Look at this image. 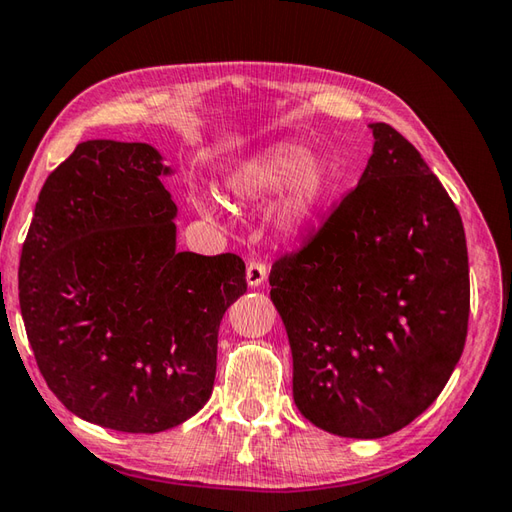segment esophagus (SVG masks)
I'll return each mask as SVG.
<instances>
[{
  "mask_svg": "<svg viewBox=\"0 0 512 512\" xmlns=\"http://www.w3.org/2000/svg\"><path fill=\"white\" fill-rule=\"evenodd\" d=\"M267 279V265L265 263H258V261H251L247 265V283L249 288H258V285H263Z\"/></svg>",
  "mask_w": 512,
  "mask_h": 512,
  "instance_id": "34e87169",
  "label": "esophagus"
}]
</instances>
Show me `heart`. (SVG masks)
I'll return each mask as SVG.
<instances>
[{"label":"heart","mask_w":512,"mask_h":512,"mask_svg":"<svg viewBox=\"0 0 512 512\" xmlns=\"http://www.w3.org/2000/svg\"><path fill=\"white\" fill-rule=\"evenodd\" d=\"M333 186L335 170L294 141L272 143L227 177V191L242 200H261L285 191L274 211L276 227L285 236H299L317 222Z\"/></svg>","instance_id":"1"}]
</instances>
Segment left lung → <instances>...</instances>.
Here are the masks:
<instances>
[{
  "mask_svg": "<svg viewBox=\"0 0 512 512\" xmlns=\"http://www.w3.org/2000/svg\"><path fill=\"white\" fill-rule=\"evenodd\" d=\"M369 128L360 184L270 274L294 405L346 438L389 436L423 414L461 360L470 317L459 209L398 130Z\"/></svg>",
  "mask_w": 512,
  "mask_h": 512,
  "instance_id": "left-lung-1",
  "label": "left lung"
}]
</instances>
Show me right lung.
<instances>
[{"mask_svg":"<svg viewBox=\"0 0 512 512\" xmlns=\"http://www.w3.org/2000/svg\"><path fill=\"white\" fill-rule=\"evenodd\" d=\"M170 173L148 143H78L44 182L22 247L42 378L71 414L116 432H166L206 405L220 321L247 292L240 256L177 251Z\"/></svg>","mask_w":512,"mask_h":512,"instance_id":"add662e5","label":"right lung"}]
</instances>
